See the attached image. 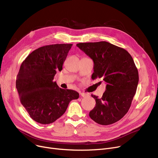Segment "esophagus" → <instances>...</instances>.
<instances>
[{"instance_id":"1","label":"esophagus","mask_w":158,"mask_h":158,"mask_svg":"<svg viewBox=\"0 0 158 158\" xmlns=\"http://www.w3.org/2000/svg\"><path fill=\"white\" fill-rule=\"evenodd\" d=\"M80 95L81 97H86L88 95V94H86L85 93H80Z\"/></svg>"}]
</instances>
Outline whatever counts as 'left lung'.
Masks as SVG:
<instances>
[{
  "instance_id": "8db88e82",
  "label": "left lung",
  "mask_w": 158,
  "mask_h": 158,
  "mask_svg": "<svg viewBox=\"0 0 158 158\" xmlns=\"http://www.w3.org/2000/svg\"><path fill=\"white\" fill-rule=\"evenodd\" d=\"M76 45L94 61L92 78H102L107 84L101 98L92 95L96 104L89 117L104 126L117 122L127 113L137 89L139 76L133 59L125 49L107 41Z\"/></svg>"
}]
</instances>
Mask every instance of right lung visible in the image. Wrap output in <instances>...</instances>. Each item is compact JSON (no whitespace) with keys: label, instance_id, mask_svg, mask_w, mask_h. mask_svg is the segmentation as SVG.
I'll list each match as a JSON object with an SVG mask.
<instances>
[{"label":"right lung","instance_id":"obj_1","mask_svg":"<svg viewBox=\"0 0 158 158\" xmlns=\"http://www.w3.org/2000/svg\"><path fill=\"white\" fill-rule=\"evenodd\" d=\"M72 44H54L40 47L25 60L16 76V88L20 101L35 121L48 124L61 117L72 100L79 94L64 89L53 79L63 64Z\"/></svg>","mask_w":158,"mask_h":158}]
</instances>
